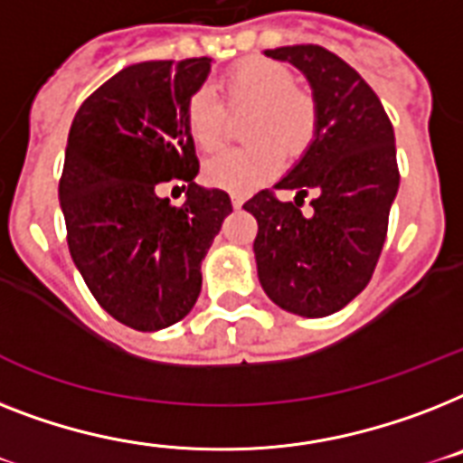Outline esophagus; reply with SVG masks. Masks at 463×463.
<instances>
[{"instance_id":"34e87169","label":"esophagus","mask_w":463,"mask_h":463,"mask_svg":"<svg viewBox=\"0 0 463 463\" xmlns=\"http://www.w3.org/2000/svg\"><path fill=\"white\" fill-rule=\"evenodd\" d=\"M231 202H232V206H235V209H240V206L244 204V197H242V194H231Z\"/></svg>"}]
</instances>
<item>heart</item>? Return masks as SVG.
<instances>
[{"instance_id": "obj_1", "label": "heart", "mask_w": 463, "mask_h": 463, "mask_svg": "<svg viewBox=\"0 0 463 463\" xmlns=\"http://www.w3.org/2000/svg\"><path fill=\"white\" fill-rule=\"evenodd\" d=\"M228 109H251L244 137L247 146L223 149L204 164V180L232 194H250L283 166V152L299 156L318 133L317 99L295 85L288 66L270 59H247L221 80ZM185 130L190 140L212 152L223 142L228 114L209 88L194 90L185 101Z\"/></svg>"}]
</instances>
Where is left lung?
<instances>
[{
  "instance_id": "8db88e82",
  "label": "left lung",
  "mask_w": 463,
  "mask_h": 463,
  "mask_svg": "<svg viewBox=\"0 0 463 463\" xmlns=\"http://www.w3.org/2000/svg\"><path fill=\"white\" fill-rule=\"evenodd\" d=\"M264 54L292 63L309 80L318 133L276 183L295 190V202L261 190L242 206L259 223V283L280 309L330 317L366 288L388 235L400 187L392 123L368 82L328 49L295 44ZM309 189L317 199L304 217L298 206Z\"/></svg>"
}]
</instances>
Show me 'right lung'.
Here are the masks:
<instances>
[{
  "label": "right lung",
  "instance_id": "1",
  "mask_svg": "<svg viewBox=\"0 0 463 463\" xmlns=\"http://www.w3.org/2000/svg\"><path fill=\"white\" fill-rule=\"evenodd\" d=\"M209 71V56L126 66L71 123L59 183L71 257L101 309L142 333L193 311L202 259L232 212L223 190L194 183L183 116ZM168 179L186 183L180 207L156 194Z\"/></svg>",
  "mask_w": 463,
  "mask_h": 463
}]
</instances>
